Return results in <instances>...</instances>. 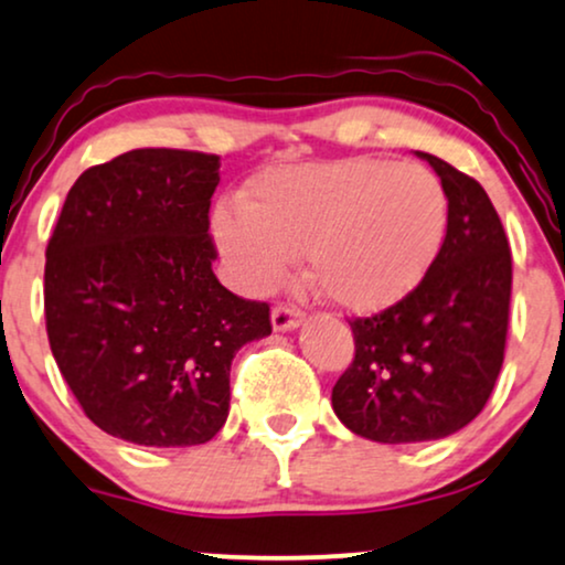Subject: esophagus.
I'll use <instances>...</instances> for the list:
<instances>
[{"label": "esophagus", "instance_id": "34e87169", "mask_svg": "<svg viewBox=\"0 0 565 565\" xmlns=\"http://www.w3.org/2000/svg\"><path fill=\"white\" fill-rule=\"evenodd\" d=\"M299 323H302V316L289 305H276L274 312H270V326H274V331L278 333L295 331Z\"/></svg>", "mask_w": 565, "mask_h": 565}]
</instances>
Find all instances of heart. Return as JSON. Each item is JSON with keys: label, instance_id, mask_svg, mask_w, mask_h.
Returning a JSON list of instances; mask_svg holds the SVG:
<instances>
[{"label": "heart", "instance_id": "b5f03b06", "mask_svg": "<svg viewBox=\"0 0 565 565\" xmlns=\"http://www.w3.org/2000/svg\"><path fill=\"white\" fill-rule=\"evenodd\" d=\"M446 226L448 198L430 169L365 156L268 169L242 192V209L213 213V239L242 289L278 287L305 253L320 295L349 312L409 297Z\"/></svg>", "mask_w": 565, "mask_h": 565}]
</instances>
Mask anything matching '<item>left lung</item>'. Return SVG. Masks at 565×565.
<instances>
[{
	"label": "left lung",
	"mask_w": 565,
	"mask_h": 565,
	"mask_svg": "<svg viewBox=\"0 0 565 565\" xmlns=\"http://www.w3.org/2000/svg\"><path fill=\"white\" fill-rule=\"evenodd\" d=\"M448 226L419 287L352 320L354 360L333 385V412L375 443H423L469 425L488 404L505 352L511 249L488 192L438 156Z\"/></svg>",
	"instance_id": "obj_1"
}]
</instances>
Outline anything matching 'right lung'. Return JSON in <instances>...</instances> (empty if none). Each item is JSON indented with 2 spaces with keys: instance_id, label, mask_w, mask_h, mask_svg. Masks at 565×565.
I'll return each mask as SVG.
<instances>
[{
  "instance_id": "1",
  "label": "right lung",
  "mask_w": 565,
  "mask_h": 565,
  "mask_svg": "<svg viewBox=\"0 0 565 565\" xmlns=\"http://www.w3.org/2000/svg\"><path fill=\"white\" fill-rule=\"evenodd\" d=\"M218 156L138 148L85 169L46 247L56 367L85 417L138 446L209 443L230 370L270 312L221 287L209 211Z\"/></svg>"
}]
</instances>
